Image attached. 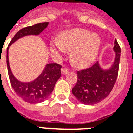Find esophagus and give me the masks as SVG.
<instances>
[{"instance_id":"1","label":"esophagus","mask_w":133,"mask_h":133,"mask_svg":"<svg viewBox=\"0 0 133 133\" xmlns=\"http://www.w3.org/2000/svg\"><path fill=\"white\" fill-rule=\"evenodd\" d=\"M68 72H69V70L68 69V68H61V73H62V74L65 75V74H67Z\"/></svg>"}]
</instances>
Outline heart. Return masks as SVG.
Listing matches in <instances>:
<instances>
[{"instance_id": "b5f03b06", "label": "heart", "mask_w": 133, "mask_h": 133, "mask_svg": "<svg viewBox=\"0 0 133 133\" xmlns=\"http://www.w3.org/2000/svg\"><path fill=\"white\" fill-rule=\"evenodd\" d=\"M101 45V39L89 30L74 29L65 32L58 40L50 43V51L55 57L59 58L65 50H72L70 58L76 66L89 65L97 57Z\"/></svg>"}]
</instances>
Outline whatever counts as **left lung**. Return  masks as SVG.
<instances>
[{"mask_svg": "<svg viewBox=\"0 0 133 133\" xmlns=\"http://www.w3.org/2000/svg\"><path fill=\"white\" fill-rule=\"evenodd\" d=\"M113 50L115 57L108 69H103L96 62L86 69L77 72L78 81L72 88V94L85 105H94L106 98L113 88L117 80L120 65V47L115 40Z\"/></svg>", "mask_w": 133, "mask_h": 133, "instance_id": "8db88e82", "label": "left lung"}]
</instances>
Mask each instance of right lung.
I'll return each instance as SVG.
<instances>
[{
	"instance_id": "obj_1",
	"label": "right lung",
	"mask_w": 133,
	"mask_h": 133,
	"mask_svg": "<svg viewBox=\"0 0 133 133\" xmlns=\"http://www.w3.org/2000/svg\"><path fill=\"white\" fill-rule=\"evenodd\" d=\"M48 22L41 23L22 28L17 32L11 40L8 47L15 41L23 36L29 35H39L46 28ZM8 47L7 48V67L8 76L11 86L14 91L23 100L30 103H41L45 100L52 90L56 82L61 75V65L57 63L47 64L43 72L35 80L30 83H22L18 81L10 70L8 61Z\"/></svg>"
}]
</instances>
